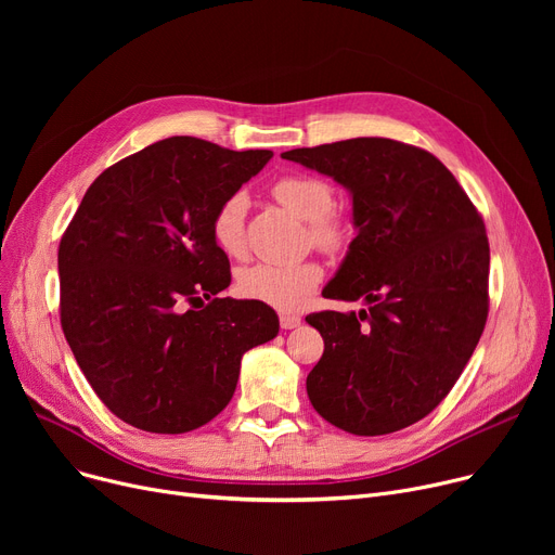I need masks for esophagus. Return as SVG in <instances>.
<instances>
[{
  "instance_id": "obj_1",
  "label": "esophagus",
  "mask_w": 555,
  "mask_h": 555,
  "mask_svg": "<svg viewBox=\"0 0 555 555\" xmlns=\"http://www.w3.org/2000/svg\"><path fill=\"white\" fill-rule=\"evenodd\" d=\"M279 322H281V328H283V331H293V328H299V326H301V317L283 312V314L279 317Z\"/></svg>"
}]
</instances>
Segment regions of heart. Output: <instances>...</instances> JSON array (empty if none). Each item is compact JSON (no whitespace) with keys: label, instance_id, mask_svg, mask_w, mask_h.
<instances>
[{"label":"heart","instance_id":"heart-1","mask_svg":"<svg viewBox=\"0 0 555 555\" xmlns=\"http://www.w3.org/2000/svg\"><path fill=\"white\" fill-rule=\"evenodd\" d=\"M272 195L285 209L310 222V241L322 251L335 254L351 238V227L333 211L335 189L331 182L317 178V175H285L272 184ZM245 197L231 195L211 218V238L227 256L238 258L245 254ZM322 276L324 272L314 260L297 262V266L256 262V266L241 270L236 287L245 299L279 310H297L314 295Z\"/></svg>","mask_w":555,"mask_h":555}]
</instances>
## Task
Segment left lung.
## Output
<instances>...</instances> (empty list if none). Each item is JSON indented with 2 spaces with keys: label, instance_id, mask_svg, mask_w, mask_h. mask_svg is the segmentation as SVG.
<instances>
[{
  "label": "left lung",
  "instance_id": "8db88e82",
  "mask_svg": "<svg viewBox=\"0 0 555 555\" xmlns=\"http://www.w3.org/2000/svg\"><path fill=\"white\" fill-rule=\"evenodd\" d=\"M346 186L358 236L312 312L324 356L306 389L317 414L358 436L425 418L450 393L488 319L486 227L454 175L416 145L358 137L281 155Z\"/></svg>",
  "mask_w": 555,
  "mask_h": 555
}]
</instances>
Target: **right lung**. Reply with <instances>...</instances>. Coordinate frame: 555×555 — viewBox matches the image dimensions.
<instances>
[{
    "mask_svg": "<svg viewBox=\"0 0 555 555\" xmlns=\"http://www.w3.org/2000/svg\"><path fill=\"white\" fill-rule=\"evenodd\" d=\"M272 155L170 137L87 189L57 247L61 324L116 418L155 434L202 427L236 391L243 356L276 337L270 306L218 297L231 272L211 238L216 209Z\"/></svg>",
    "mask_w": 555,
    "mask_h": 555,
    "instance_id": "add662e5",
    "label": "right lung"
}]
</instances>
